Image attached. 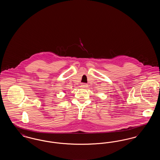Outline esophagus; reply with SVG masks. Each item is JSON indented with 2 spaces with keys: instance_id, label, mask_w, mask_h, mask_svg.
Returning a JSON list of instances; mask_svg holds the SVG:
<instances>
[{
  "instance_id": "34e87169",
  "label": "esophagus",
  "mask_w": 160,
  "mask_h": 160,
  "mask_svg": "<svg viewBox=\"0 0 160 160\" xmlns=\"http://www.w3.org/2000/svg\"><path fill=\"white\" fill-rule=\"evenodd\" d=\"M88 84L86 83H82L81 84V88H88Z\"/></svg>"
}]
</instances>
